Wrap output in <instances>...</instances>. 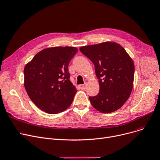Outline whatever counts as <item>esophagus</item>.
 Here are the masks:
<instances>
[{
  "label": "esophagus",
  "instance_id": "obj_1",
  "mask_svg": "<svg viewBox=\"0 0 160 160\" xmlns=\"http://www.w3.org/2000/svg\"><path fill=\"white\" fill-rule=\"evenodd\" d=\"M79 87L80 88L81 90H84L86 88L87 85H86V84H81V85L79 86Z\"/></svg>",
  "mask_w": 160,
  "mask_h": 160
}]
</instances>
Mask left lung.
<instances>
[{
	"label": "left lung",
	"instance_id": "obj_1",
	"mask_svg": "<svg viewBox=\"0 0 160 160\" xmlns=\"http://www.w3.org/2000/svg\"><path fill=\"white\" fill-rule=\"evenodd\" d=\"M80 51L94 64L99 92L89 97L92 107L102 113L113 112L123 106L134 86V64L118 43L107 41L82 46Z\"/></svg>",
	"mask_w": 160,
	"mask_h": 160
}]
</instances>
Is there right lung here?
<instances>
[{
  "instance_id": "add662e5",
  "label": "right lung",
  "mask_w": 160,
  "mask_h": 160,
  "mask_svg": "<svg viewBox=\"0 0 160 160\" xmlns=\"http://www.w3.org/2000/svg\"><path fill=\"white\" fill-rule=\"evenodd\" d=\"M78 51L73 46L45 48L26 64V91L34 104L46 113L58 114L71 105L78 90L69 79L68 67Z\"/></svg>"
}]
</instances>
